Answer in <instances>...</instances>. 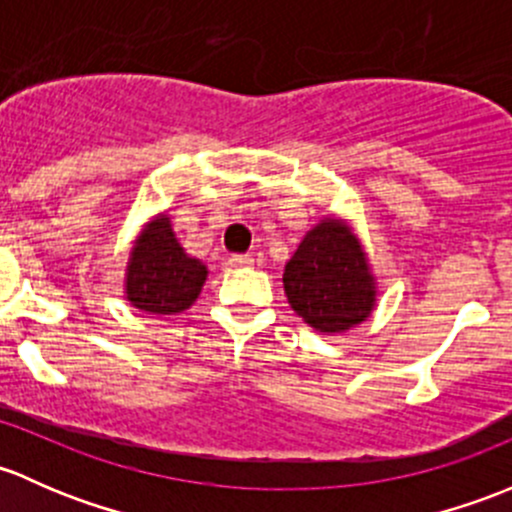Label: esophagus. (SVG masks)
Listing matches in <instances>:
<instances>
[{"mask_svg":"<svg viewBox=\"0 0 512 512\" xmlns=\"http://www.w3.org/2000/svg\"><path fill=\"white\" fill-rule=\"evenodd\" d=\"M254 263V258H251L249 254H234L229 258V266L234 268H241V266H251Z\"/></svg>","mask_w":512,"mask_h":512,"instance_id":"34e87169","label":"esophagus"}]
</instances>
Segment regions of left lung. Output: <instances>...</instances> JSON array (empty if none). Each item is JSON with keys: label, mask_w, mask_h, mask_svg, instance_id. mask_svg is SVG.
<instances>
[{"label": "left lung", "mask_w": 512, "mask_h": 512, "mask_svg": "<svg viewBox=\"0 0 512 512\" xmlns=\"http://www.w3.org/2000/svg\"><path fill=\"white\" fill-rule=\"evenodd\" d=\"M288 303L318 333H347L372 315L377 281L370 258L345 219L323 217L283 271Z\"/></svg>", "instance_id": "1"}]
</instances>
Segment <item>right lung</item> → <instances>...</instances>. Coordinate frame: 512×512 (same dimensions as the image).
Instances as JSON below:
<instances>
[{"instance_id":"add662e5","label":"right lung","mask_w":512,"mask_h":512,"mask_svg":"<svg viewBox=\"0 0 512 512\" xmlns=\"http://www.w3.org/2000/svg\"><path fill=\"white\" fill-rule=\"evenodd\" d=\"M207 266L189 256L172 231L170 217L157 214L133 241L125 268V298L147 315H175L202 293Z\"/></svg>"}]
</instances>
